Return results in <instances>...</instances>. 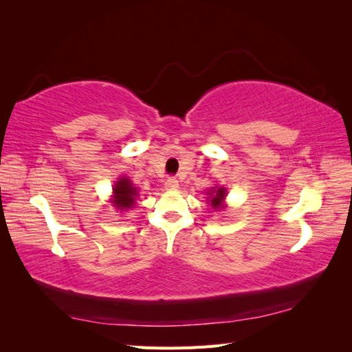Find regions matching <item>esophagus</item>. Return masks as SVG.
<instances>
[{
    "label": "esophagus",
    "instance_id": "1",
    "mask_svg": "<svg viewBox=\"0 0 352 352\" xmlns=\"http://www.w3.org/2000/svg\"><path fill=\"white\" fill-rule=\"evenodd\" d=\"M164 188H166L168 190H175L177 188H178V182H177V178H174V177H169L166 182H164Z\"/></svg>",
    "mask_w": 352,
    "mask_h": 352
}]
</instances>
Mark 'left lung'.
I'll list each match as a JSON object with an SVG mask.
<instances>
[{
    "label": "left lung",
    "instance_id": "obj_1",
    "mask_svg": "<svg viewBox=\"0 0 352 352\" xmlns=\"http://www.w3.org/2000/svg\"><path fill=\"white\" fill-rule=\"evenodd\" d=\"M226 188H213L210 195H212V206L213 208H221L222 207V201L226 198Z\"/></svg>",
    "mask_w": 352,
    "mask_h": 352
}]
</instances>
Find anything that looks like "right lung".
Here are the masks:
<instances>
[{
    "instance_id": "obj_1",
    "label": "right lung",
    "mask_w": 352,
    "mask_h": 352,
    "mask_svg": "<svg viewBox=\"0 0 352 352\" xmlns=\"http://www.w3.org/2000/svg\"><path fill=\"white\" fill-rule=\"evenodd\" d=\"M113 193V203L116 204V207L121 208V210H126V208H131V206L134 204V199L138 197V189L134 188L129 178L124 177L119 178V182L115 184Z\"/></svg>"
}]
</instances>
